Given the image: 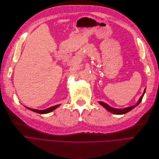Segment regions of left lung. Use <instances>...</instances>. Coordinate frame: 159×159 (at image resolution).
<instances>
[{
	"label": "left lung",
	"mask_w": 159,
	"mask_h": 159,
	"mask_svg": "<svg viewBox=\"0 0 159 159\" xmlns=\"http://www.w3.org/2000/svg\"><path fill=\"white\" fill-rule=\"evenodd\" d=\"M145 92H146V89H144V90H143V93L142 95L141 96V97L139 98V101L137 102V103H136L134 105H133V106H130V107H125L124 109L113 108V107L109 106L108 104L105 103H104L103 102H98V103H99L102 105V106H103L107 111L111 112V113H113V114H115V115H124V114H125V113H127L128 112H129L130 111L133 109L134 107H137L138 105H139V103L141 102V101L142 100L143 95H144V94H145Z\"/></svg>",
	"instance_id": "8db88e82"
}]
</instances>
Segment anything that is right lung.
I'll return each instance as SVG.
<instances>
[{
	"mask_svg": "<svg viewBox=\"0 0 159 159\" xmlns=\"http://www.w3.org/2000/svg\"><path fill=\"white\" fill-rule=\"evenodd\" d=\"M60 105V104L59 105H54V106H52V107H50L48 109H44V110H38V109H31V108H29L28 107H26V108L28 109L29 110L32 111H34L35 112H37V113H39V114H47V113H49L52 111H53L54 110H55L56 109H57L59 106Z\"/></svg>",
	"mask_w": 159,
	"mask_h": 159,
	"instance_id": "add662e5",
	"label": "right lung"
}]
</instances>
